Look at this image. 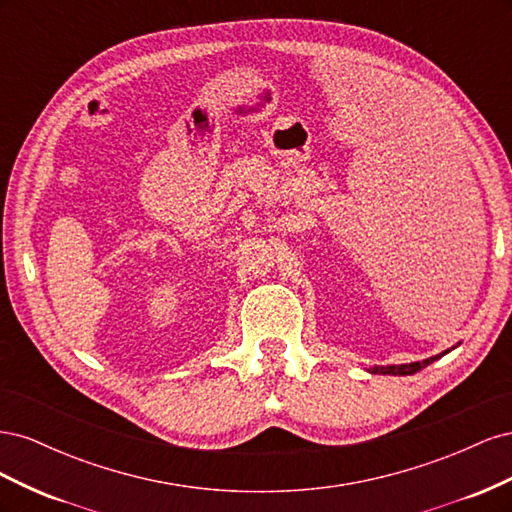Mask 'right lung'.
<instances>
[{
	"mask_svg": "<svg viewBox=\"0 0 512 512\" xmlns=\"http://www.w3.org/2000/svg\"><path fill=\"white\" fill-rule=\"evenodd\" d=\"M453 348H455V346H453ZM453 348H448V350H444V352H440V354H436V356H429V359H425V361L404 363V365H374V367H367L365 371H369V374H380V376H412V374H416V371H421L423 367L431 365L433 361L442 359V356L451 352Z\"/></svg>",
	"mask_w": 512,
	"mask_h": 512,
	"instance_id": "add662e5",
	"label": "right lung"
}]
</instances>
